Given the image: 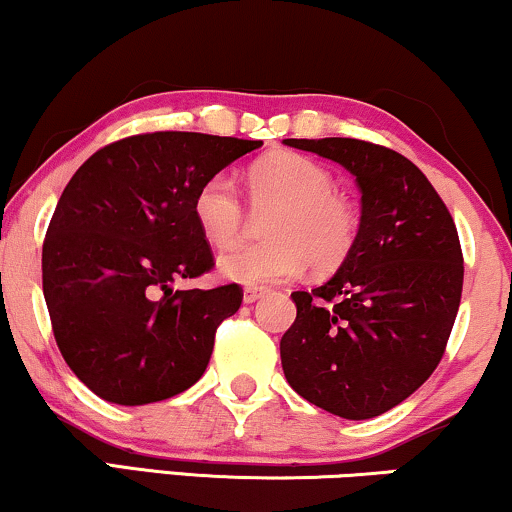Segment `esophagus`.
<instances>
[{
	"mask_svg": "<svg viewBox=\"0 0 512 512\" xmlns=\"http://www.w3.org/2000/svg\"><path fill=\"white\" fill-rule=\"evenodd\" d=\"M261 296H266V289L263 287H246L244 289V304H256Z\"/></svg>",
	"mask_w": 512,
	"mask_h": 512,
	"instance_id": "1",
	"label": "esophagus"
}]
</instances>
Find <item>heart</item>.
<instances>
[{"label":"heart","mask_w":512,"mask_h":512,"mask_svg":"<svg viewBox=\"0 0 512 512\" xmlns=\"http://www.w3.org/2000/svg\"><path fill=\"white\" fill-rule=\"evenodd\" d=\"M254 206H270L263 220L270 239L239 244L218 258L220 275L242 285H270L296 277L311 263L315 270L342 263L356 239V208L334 189L325 166L294 151H277L249 170ZM201 235L213 246H230L242 237L244 206L235 180L216 173L201 182L192 199Z\"/></svg>","instance_id":"1"}]
</instances>
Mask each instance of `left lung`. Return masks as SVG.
<instances>
[{
  "mask_svg": "<svg viewBox=\"0 0 512 512\" xmlns=\"http://www.w3.org/2000/svg\"><path fill=\"white\" fill-rule=\"evenodd\" d=\"M344 166L361 189V225L330 280L294 292L280 342L296 394L346 420L406 401L437 368L463 292L449 208L406 156L351 137L285 140Z\"/></svg>",
  "mask_w": 512,
  "mask_h": 512,
  "instance_id": "8db88e82",
  "label": "left lung"
}]
</instances>
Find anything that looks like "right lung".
I'll return each mask as SVG.
<instances>
[{"label":"right lung","mask_w":512,"mask_h":512,"mask_svg":"<svg viewBox=\"0 0 512 512\" xmlns=\"http://www.w3.org/2000/svg\"><path fill=\"white\" fill-rule=\"evenodd\" d=\"M261 144L135 135L92 154L63 189L42 246L44 301L63 361L99 399L144 406L204 375L242 289H175L213 266L192 199Z\"/></svg>","instance_id":"obj_1"}]
</instances>
